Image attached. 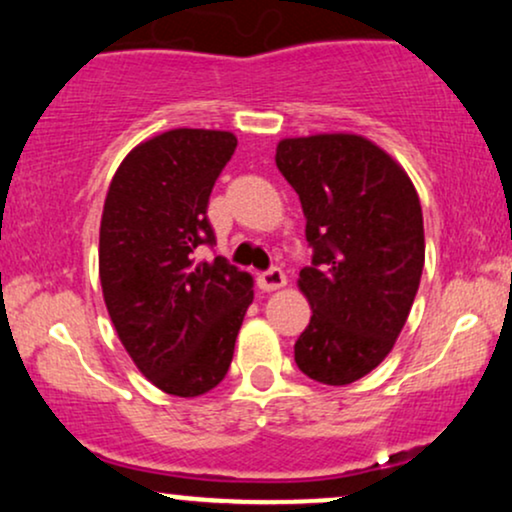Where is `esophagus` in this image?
I'll return each mask as SVG.
<instances>
[{
	"instance_id": "1",
	"label": "esophagus",
	"mask_w": 512,
	"mask_h": 512,
	"mask_svg": "<svg viewBox=\"0 0 512 512\" xmlns=\"http://www.w3.org/2000/svg\"><path fill=\"white\" fill-rule=\"evenodd\" d=\"M256 282L263 292H273V290H280V287H285L287 278L278 266H273V268L263 270V273L256 278Z\"/></svg>"
}]
</instances>
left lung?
<instances>
[{
	"instance_id": "1",
	"label": "left lung",
	"mask_w": 512,
	"mask_h": 512,
	"mask_svg": "<svg viewBox=\"0 0 512 512\" xmlns=\"http://www.w3.org/2000/svg\"><path fill=\"white\" fill-rule=\"evenodd\" d=\"M275 165L299 194L311 266L299 273L309 326L294 342L299 371L347 386L393 350L424 268V220L405 170L354 134L285 138Z\"/></svg>"
}]
</instances>
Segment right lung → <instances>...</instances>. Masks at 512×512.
<instances>
[{
  "instance_id": "add662e5",
  "label": "right lung",
  "mask_w": 512,
  "mask_h": 512,
  "mask_svg": "<svg viewBox=\"0 0 512 512\" xmlns=\"http://www.w3.org/2000/svg\"><path fill=\"white\" fill-rule=\"evenodd\" d=\"M237 138L172 129L126 155L100 222V282L119 340L153 386L179 398L208 393L232 364L254 302L251 275L213 246L208 198Z\"/></svg>"
}]
</instances>
